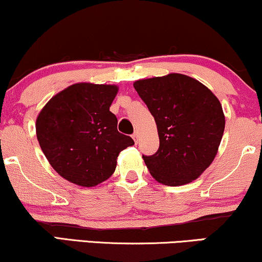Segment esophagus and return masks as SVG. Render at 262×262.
<instances>
[{
	"instance_id": "esophagus-1",
	"label": "esophagus",
	"mask_w": 262,
	"mask_h": 262,
	"mask_svg": "<svg viewBox=\"0 0 262 262\" xmlns=\"http://www.w3.org/2000/svg\"><path fill=\"white\" fill-rule=\"evenodd\" d=\"M138 136H139V134H138V131H136L134 135H132V138H134V141H135V143H137L138 142Z\"/></svg>"
}]
</instances>
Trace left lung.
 Here are the masks:
<instances>
[{"mask_svg":"<svg viewBox=\"0 0 262 262\" xmlns=\"http://www.w3.org/2000/svg\"><path fill=\"white\" fill-rule=\"evenodd\" d=\"M134 86L158 126L159 145L143 160L159 183L188 184L209 167L222 142L225 117L218 98L191 77L169 73Z\"/></svg>","mask_w":262,"mask_h":262,"instance_id":"obj_1","label":"left lung"}]
</instances>
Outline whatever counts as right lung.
<instances>
[{"instance_id":"obj_1","label":"right lung","mask_w":262,"mask_h":262,"mask_svg":"<svg viewBox=\"0 0 262 262\" xmlns=\"http://www.w3.org/2000/svg\"><path fill=\"white\" fill-rule=\"evenodd\" d=\"M117 94V85L77 83L53 96L39 112L37 139L49 164L66 181L86 188L107 181L119 152L135 144L118 131V119L110 111Z\"/></svg>"}]
</instances>
